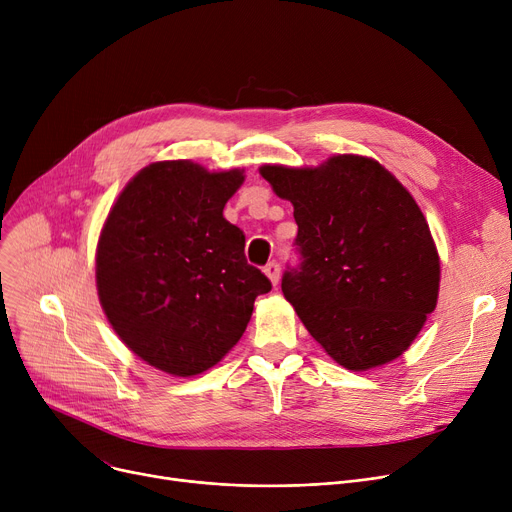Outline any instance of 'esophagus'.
I'll use <instances>...</instances> for the list:
<instances>
[{
	"label": "esophagus",
	"instance_id": "34e87169",
	"mask_svg": "<svg viewBox=\"0 0 512 512\" xmlns=\"http://www.w3.org/2000/svg\"><path fill=\"white\" fill-rule=\"evenodd\" d=\"M263 272H265L267 278H270V282L276 286L278 280H280V263L278 261H270V263L263 267Z\"/></svg>",
	"mask_w": 512,
	"mask_h": 512
}]
</instances>
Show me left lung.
<instances>
[{
	"instance_id": "8db88e82",
	"label": "left lung",
	"mask_w": 512,
	"mask_h": 512,
	"mask_svg": "<svg viewBox=\"0 0 512 512\" xmlns=\"http://www.w3.org/2000/svg\"><path fill=\"white\" fill-rule=\"evenodd\" d=\"M259 172L294 207L301 263L284 272L282 292L309 334L353 371L400 357L440 290V257L411 193L363 155Z\"/></svg>"
}]
</instances>
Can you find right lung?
I'll return each mask as SVG.
<instances>
[{"label":"right lung","mask_w":512,"mask_h":512,"mask_svg":"<svg viewBox=\"0 0 512 512\" xmlns=\"http://www.w3.org/2000/svg\"><path fill=\"white\" fill-rule=\"evenodd\" d=\"M242 182L245 170L155 161L107 215L95 259L99 301L120 340L155 369L191 378L222 361L255 299L272 290L247 263L245 234L224 218Z\"/></svg>","instance_id":"1"}]
</instances>
